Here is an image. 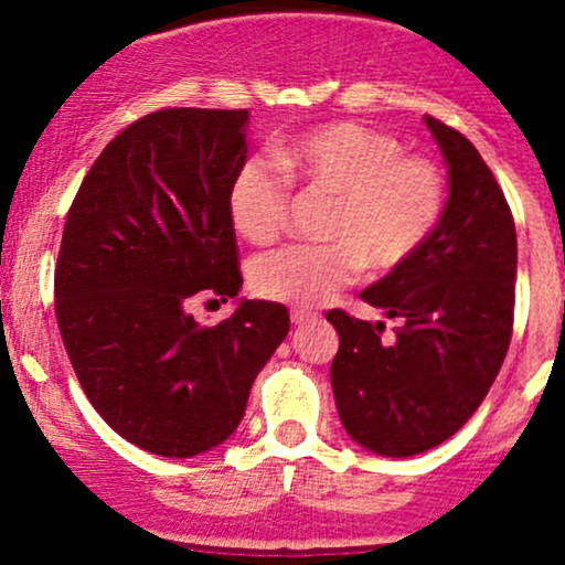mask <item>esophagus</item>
Wrapping results in <instances>:
<instances>
[{
    "mask_svg": "<svg viewBox=\"0 0 565 565\" xmlns=\"http://www.w3.org/2000/svg\"><path fill=\"white\" fill-rule=\"evenodd\" d=\"M316 319H319V313H313V310H305V308L291 310V323H295V327H302V323H310Z\"/></svg>",
    "mask_w": 565,
    "mask_h": 565,
    "instance_id": "obj_1",
    "label": "esophagus"
}]
</instances>
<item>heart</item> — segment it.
<instances>
[{
	"mask_svg": "<svg viewBox=\"0 0 565 565\" xmlns=\"http://www.w3.org/2000/svg\"><path fill=\"white\" fill-rule=\"evenodd\" d=\"M382 129L332 121L289 138L276 163L244 161L228 188L231 223L246 242L270 244L287 228L291 188L332 196L327 244H291L257 257L249 284L265 300L319 305L359 276H385L417 255L436 233L446 180L433 159L401 153Z\"/></svg>",
	"mask_w": 565,
	"mask_h": 565,
	"instance_id": "1",
	"label": "heart"
}]
</instances>
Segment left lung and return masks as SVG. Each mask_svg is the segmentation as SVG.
I'll use <instances>...</instances> for the list:
<instances>
[{"label": "left lung", "mask_w": 565, "mask_h": 565, "mask_svg": "<svg viewBox=\"0 0 565 565\" xmlns=\"http://www.w3.org/2000/svg\"><path fill=\"white\" fill-rule=\"evenodd\" d=\"M449 167L436 233L404 268L361 291L401 319L382 323L329 310L340 334L332 391L348 436L382 457H412L451 438L494 385L512 337L518 242L512 212L476 146L425 116Z\"/></svg>", "instance_id": "left-lung-1"}]
</instances>
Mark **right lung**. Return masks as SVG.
<instances>
[{"instance_id": "obj_1", "label": "right lung", "mask_w": 565, "mask_h": 565, "mask_svg": "<svg viewBox=\"0 0 565 565\" xmlns=\"http://www.w3.org/2000/svg\"><path fill=\"white\" fill-rule=\"evenodd\" d=\"M246 121V108L132 121L89 167L63 228L55 316L71 366L95 412L159 457L223 444L289 332L278 302L242 300L217 327L188 310L242 289L228 188Z\"/></svg>"}]
</instances>
